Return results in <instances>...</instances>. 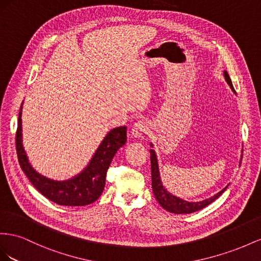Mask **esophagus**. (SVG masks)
Segmentation results:
<instances>
[{
  "label": "esophagus",
  "mask_w": 261,
  "mask_h": 261,
  "mask_svg": "<svg viewBox=\"0 0 261 261\" xmlns=\"http://www.w3.org/2000/svg\"><path fill=\"white\" fill-rule=\"evenodd\" d=\"M148 125L145 121H138L132 128V136L135 138H143V136L147 132Z\"/></svg>",
  "instance_id": "obj_1"
}]
</instances>
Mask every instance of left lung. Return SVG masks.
I'll list each match as a JSON object with an SVG mask.
<instances>
[{
  "label": "left lung",
  "instance_id": "8db88e82",
  "mask_svg": "<svg viewBox=\"0 0 261 261\" xmlns=\"http://www.w3.org/2000/svg\"><path fill=\"white\" fill-rule=\"evenodd\" d=\"M224 77L225 81L227 82V84L229 87L232 88V91L235 93V89L233 87L232 81H230V77L227 74L226 71H224ZM151 146L152 143H151ZM151 153V169H152V188H153V193L156 198V200L159 201V203L164 207V209L176 213V214H189L192 212L199 211L203 207L207 206L210 203H212L215 199H218L223 192H224L227 188V186L222 189L220 192H218L217 195H214L213 197L205 199L202 201H199V202H189V201L182 200L180 198H178L176 196H173L172 193L168 192L162 184L161 180V175H160V169H159V163H158V158H156V153L154 150H150Z\"/></svg>",
  "mask_w": 261,
  "mask_h": 261
}]
</instances>
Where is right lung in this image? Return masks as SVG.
Instances as JSON below:
<instances>
[{"label": "right lung", "mask_w": 261, "mask_h": 261, "mask_svg": "<svg viewBox=\"0 0 261 261\" xmlns=\"http://www.w3.org/2000/svg\"><path fill=\"white\" fill-rule=\"evenodd\" d=\"M21 107L18 114L16 131V152L21 170L34 187L49 200L60 205L80 206L95 202L105 188L106 174L115 154L126 141V126L110 130L96 150L88 165L69 180L58 181L44 177L28 161L21 142Z\"/></svg>", "instance_id": "obj_1"}]
</instances>
